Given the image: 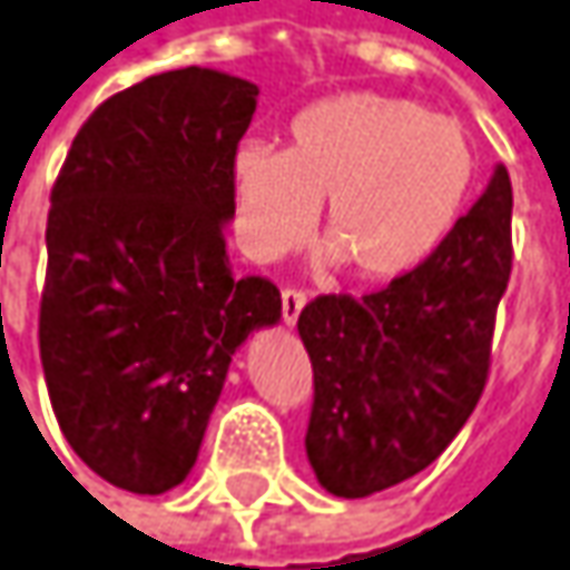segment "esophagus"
<instances>
[{
    "instance_id": "1",
    "label": "esophagus",
    "mask_w": 570,
    "mask_h": 570,
    "mask_svg": "<svg viewBox=\"0 0 570 570\" xmlns=\"http://www.w3.org/2000/svg\"><path fill=\"white\" fill-rule=\"evenodd\" d=\"M304 304H307V295L298 292V288H285L282 292V321L292 327V324H298V314L304 311Z\"/></svg>"
}]
</instances>
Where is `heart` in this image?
Returning <instances> with one entry per match:
<instances>
[{
	"mask_svg": "<svg viewBox=\"0 0 570 570\" xmlns=\"http://www.w3.org/2000/svg\"><path fill=\"white\" fill-rule=\"evenodd\" d=\"M474 169L459 121L401 96L343 92L295 115L285 150L240 144L230 188L249 253L278 256L304 240L324 202L321 263L382 282L440 249L469 202Z\"/></svg>",
	"mask_w": 570,
	"mask_h": 570,
	"instance_id": "b5f03b06",
	"label": "heart"
}]
</instances>
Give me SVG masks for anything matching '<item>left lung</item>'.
I'll list each match as a JSON object with an SVG mask.
<instances>
[{
    "mask_svg": "<svg viewBox=\"0 0 570 570\" xmlns=\"http://www.w3.org/2000/svg\"><path fill=\"white\" fill-rule=\"evenodd\" d=\"M503 166L452 234L375 295H321L298 317L314 365L307 462L336 498H368L433 465L474 411L513 243Z\"/></svg>",
    "mask_w": 570,
    "mask_h": 570,
    "instance_id": "left-lung-1",
    "label": "left lung"
}]
</instances>
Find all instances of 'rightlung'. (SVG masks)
<instances>
[{"label":"right lung","instance_id":"obj_1","mask_svg":"<svg viewBox=\"0 0 570 570\" xmlns=\"http://www.w3.org/2000/svg\"><path fill=\"white\" fill-rule=\"evenodd\" d=\"M259 89L186 67L101 101L50 191L41 362L72 452L130 494L186 481L230 358L282 317L230 269V159Z\"/></svg>","mask_w":570,"mask_h":570}]
</instances>
